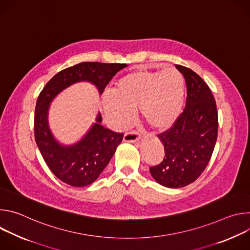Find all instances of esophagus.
I'll return each mask as SVG.
<instances>
[{"label": "esophagus", "instance_id": "34e87169", "mask_svg": "<svg viewBox=\"0 0 250 250\" xmlns=\"http://www.w3.org/2000/svg\"><path fill=\"white\" fill-rule=\"evenodd\" d=\"M140 134L134 131H130V132H125L124 135V140L127 141V142H135L138 139H140Z\"/></svg>", "mask_w": 250, "mask_h": 250}]
</instances>
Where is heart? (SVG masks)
I'll list each match as a JSON object with an SVG mask.
<instances>
[{
  "mask_svg": "<svg viewBox=\"0 0 250 250\" xmlns=\"http://www.w3.org/2000/svg\"><path fill=\"white\" fill-rule=\"evenodd\" d=\"M184 100L185 80L179 70L140 68L122 76L102 104L106 121L116 128L127 126L137 108L150 128L165 130L180 117Z\"/></svg>",
  "mask_w": 250,
  "mask_h": 250,
  "instance_id": "heart-1",
  "label": "heart"
}]
</instances>
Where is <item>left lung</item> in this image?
Listing matches in <instances>:
<instances>
[{"label":"left lung","instance_id":"1","mask_svg":"<svg viewBox=\"0 0 250 250\" xmlns=\"http://www.w3.org/2000/svg\"><path fill=\"white\" fill-rule=\"evenodd\" d=\"M176 68L186 80L185 109L169 129L157 135L165 155L159 164L149 168L156 182L175 189L193 183L204 172L219 128L216 101L207 83L185 66Z\"/></svg>","mask_w":250,"mask_h":250}]
</instances>
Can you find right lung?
Here are the masks:
<instances>
[{
  "mask_svg": "<svg viewBox=\"0 0 250 250\" xmlns=\"http://www.w3.org/2000/svg\"><path fill=\"white\" fill-rule=\"evenodd\" d=\"M126 66L121 63L82 62L60 71L41 92L35 105L34 138L45 163L62 182L84 187L96 181L115 154L124 133L104 127L99 114L97 124L79 142L71 146H61L54 139L47 124L50 102L62 90L81 81L93 83L102 94L113 77Z\"/></svg>",
  "mask_w": 250,
  "mask_h": 250,
  "instance_id": "1",
  "label": "right lung"
}]
</instances>
